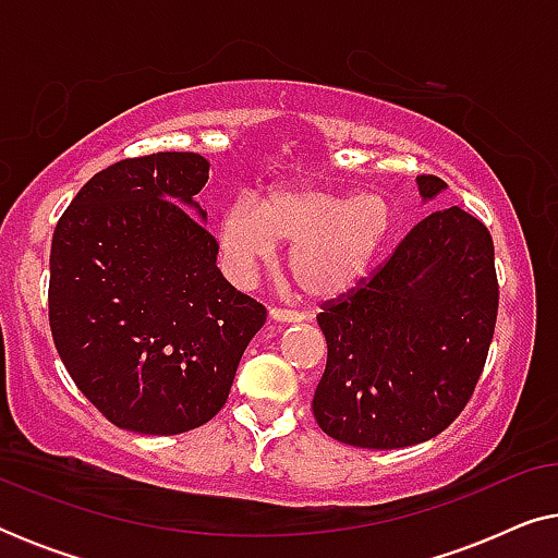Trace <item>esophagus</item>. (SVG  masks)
Segmentation results:
<instances>
[{"label": "esophagus", "instance_id": "obj_1", "mask_svg": "<svg viewBox=\"0 0 558 558\" xmlns=\"http://www.w3.org/2000/svg\"><path fill=\"white\" fill-rule=\"evenodd\" d=\"M269 315L277 319V323H302L304 315L296 310H289V307H271Z\"/></svg>", "mask_w": 558, "mask_h": 558}]
</instances>
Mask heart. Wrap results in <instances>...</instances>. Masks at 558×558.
I'll return each mask as SVG.
<instances>
[{"instance_id":"b5f03b06","label":"heart","mask_w":558,"mask_h":558,"mask_svg":"<svg viewBox=\"0 0 558 558\" xmlns=\"http://www.w3.org/2000/svg\"><path fill=\"white\" fill-rule=\"evenodd\" d=\"M393 208L380 193L319 185L274 187L262 203L241 197L218 223L220 254L235 279L271 264L277 241L292 243L289 271L312 296H338L357 284L384 248Z\"/></svg>"}]
</instances>
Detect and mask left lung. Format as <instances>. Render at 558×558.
Returning a JSON list of instances; mask_svg holds the SVG:
<instances>
[{
  "mask_svg": "<svg viewBox=\"0 0 558 558\" xmlns=\"http://www.w3.org/2000/svg\"><path fill=\"white\" fill-rule=\"evenodd\" d=\"M439 190L445 180L418 174L424 197ZM498 294L485 223L462 208L418 220L371 277L319 304V429L361 449H401L445 432L483 376Z\"/></svg>",
  "mask_w": 558,
  "mask_h": 558,
  "instance_id": "1",
  "label": "left lung"
}]
</instances>
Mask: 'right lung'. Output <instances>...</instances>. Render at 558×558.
<instances>
[{"label": "right lung", "instance_id": "add662e5", "mask_svg": "<svg viewBox=\"0 0 558 558\" xmlns=\"http://www.w3.org/2000/svg\"><path fill=\"white\" fill-rule=\"evenodd\" d=\"M208 170L195 151L121 159L81 187L52 233V340L73 384L119 429L170 437L210 422L266 323L264 304L220 274L216 235L187 210Z\"/></svg>", "mask_w": 558, "mask_h": 558}]
</instances>
